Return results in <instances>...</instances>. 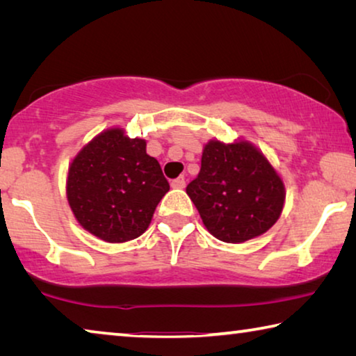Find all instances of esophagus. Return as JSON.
I'll return each mask as SVG.
<instances>
[{
  "label": "esophagus",
  "mask_w": 356,
  "mask_h": 356,
  "mask_svg": "<svg viewBox=\"0 0 356 356\" xmlns=\"http://www.w3.org/2000/svg\"><path fill=\"white\" fill-rule=\"evenodd\" d=\"M171 186H172V188H184V186H185V177L180 176L177 179H174L172 182H171Z\"/></svg>",
  "instance_id": "obj_1"
}]
</instances>
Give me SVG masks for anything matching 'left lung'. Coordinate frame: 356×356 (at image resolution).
Masks as SVG:
<instances>
[{
	"mask_svg": "<svg viewBox=\"0 0 356 356\" xmlns=\"http://www.w3.org/2000/svg\"><path fill=\"white\" fill-rule=\"evenodd\" d=\"M204 226L221 242L242 243L267 232L282 212L278 172L248 141H209L201 171L186 185Z\"/></svg>",
	"mask_w": 356,
	"mask_h": 356,
	"instance_id": "8db88e82",
	"label": "left lung"
}]
</instances>
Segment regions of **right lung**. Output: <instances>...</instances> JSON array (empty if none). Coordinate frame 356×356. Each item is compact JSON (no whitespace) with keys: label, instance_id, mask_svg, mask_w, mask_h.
Wrapping results in <instances>:
<instances>
[{"label":"right lung","instance_id":"right-lung-1","mask_svg":"<svg viewBox=\"0 0 356 356\" xmlns=\"http://www.w3.org/2000/svg\"><path fill=\"white\" fill-rule=\"evenodd\" d=\"M170 184L146 141L110 129L86 144L72 161L67 200L76 221L105 242L140 237Z\"/></svg>","mask_w":356,"mask_h":356}]
</instances>
